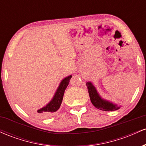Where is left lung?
<instances>
[{"label":"left lung","instance_id":"8db88e82","mask_svg":"<svg viewBox=\"0 0 146 146\" xmlns=\"http://www.w3.org/2000/svg\"><path fill=\"white\" fill-rule=\"evenodd\" d=\"M86 86L88 88L90 101L95 108L102 110H104V111H114V110H116L120 108L119 106L113 104L111 102L106 101L102 99L95 87L90 82H87Z\"/></svg>","mask_w":146,"mask_h":146}]
</instances>
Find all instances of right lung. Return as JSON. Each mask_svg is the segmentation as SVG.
Returning <instances> with one entry per match:
<instances>
[{
  "label": "right lung",
  "instance_id": "add662e5",
  "mask_svg": "<svg viewBox=\"0 0 146 146\" xmlns=\"http://www.w3.org/2000/svg\"><path fill=\"white\" fill-rule=\"evenodd\" d=\"M71 78L72 75H70V76L66 77V78L64 79L61 82L56 94H55L51 101L46 106L43 107L42 108L39 109L36 112V115L37 116L41 117H48L59 109L60 106H61L62 102L64 93L65 90H66V87L68 86V84H69L70 80H71Z\"/></svg>",
  "mask_w": 146,
  "mask_h": 146
}]
</instances>
